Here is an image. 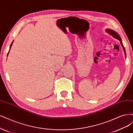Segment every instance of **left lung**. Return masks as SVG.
Listing matches in <instances>:
<instances>
[{"instance_id": "obj_1", "label": "left lung", "mask_w": 133, "mask_h": 133, "mask_svg": "<svg viewBox=\"0 0 133 133\" xmlns=\"http://www.w3.org/2000/svg\"><path fill=\"white\" fill-rule=\"evenodd\" d=\"M106 32L107 33H108L109 35H110L111 36H112L113 37L117 39H118L119 41H120V43L122 45V48L123 49V51H124V54H125V56L126 57V52H125V48L124 47V45H123V43H122V39L120 37V36L119 35V34H118L116 32H115L114 31L111 30V29H107L106 30Z\"/></svg>"}]
</instances>
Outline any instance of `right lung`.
Listing matches in <instances>:
<instances>
[{"instance_id": "add662e5", "label": "right lung", "mask_w": 133, "mask_h": 133, "mask_svg": "<svg viewBox=\"0 0 133 133\" xmlns=\"http://www.w3.org/2000/svg\"><path fill=\"white\" fill-rule=\"evenodd\" d=\"M13 42H14V41H12V43H11V45H10V48H9V52L8 53V55H7V57H8V54H9V52H10V48H11V46H12V44Z\"/></svg>"}]
</instances>
